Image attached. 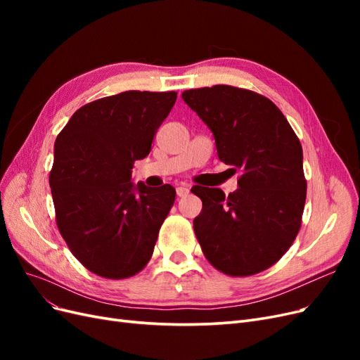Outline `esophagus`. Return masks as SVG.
<instances>
[{"mask_svg":"<svg viewBox=\"0 0 360 360\" xmlns=\"http://www.w3.org/2000/svg\"><path fill=\"white\" fill-rule=\"evenodd\" d=\"M189 186H179L177 188V195H179V197L180 198H183V197H186V195L189 193Z\"/></svg>","mask_w":360,"mask_h":360,"instance_id":"esophagus-1","label":"esophagus"}]
</instances>
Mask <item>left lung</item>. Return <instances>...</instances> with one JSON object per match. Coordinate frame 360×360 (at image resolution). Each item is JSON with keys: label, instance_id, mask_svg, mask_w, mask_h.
I'll list each match as a JSON object with an SVG mask.
<instances>
[{"label": "left lung", "instance_id": "1", "mask_svg": "<svg viewBox=\"0 0 360 360\" xmlns=\"http://www.w3.org/2000/svg\"><path fill=\"white\" fill-rule=\"evenodd\" d=\"M212 130L217 156L240 172L238 189L193 192L202 201L193 219L205 258L230 276L274 266L296 238L307 200L303 151L279 108L258 93L213 85L181 93Z\"/></svg>", "mask_w": 360, "mask_h": 360}]
</instances>
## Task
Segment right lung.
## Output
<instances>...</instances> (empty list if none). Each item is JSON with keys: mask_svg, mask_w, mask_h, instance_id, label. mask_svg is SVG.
Instances as JSON below:
<instances>
[{"mask_svg": "<svg viewBox=\"0 0 360 360\" xmlns=\"http://www.w3.org/2000/svg\"><path fill=\"white\" fill-rule=\"evenodd\" d=\"M176 99V91L135 90L103 97L79 108L56 139L49 186L58 230L96 275L134 276L153 255L176 189L130 176Z\"/></svg>", "mask_w": 360, "mask_h": 360, "instance_id": "1", "label": "right lung"}]
</instances>
